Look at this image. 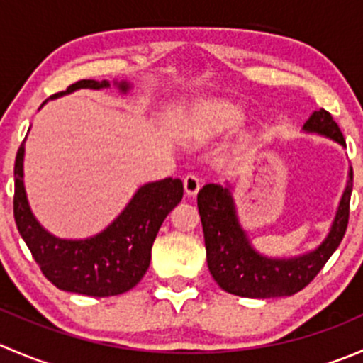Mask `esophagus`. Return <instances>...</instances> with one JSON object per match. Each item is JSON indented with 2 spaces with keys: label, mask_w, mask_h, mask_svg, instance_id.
Listing matches in <instances>:
<instances>
[{
  "label": "esophagus",
  "mask_w": 363,
  "mask_h": 363,
  "mask_svg": "<svg viewBox=\"0 0 363 363\" xmlns=\"http://www.w3.org/2000/svg\"><path fill=\"white\" fill-rule=\"evenodd\" d=\"M200 189V179L195 174H188L184 177V191L188 196H195Z\"/></svg>",
  "instance_id": "34e87169"
}]
</instances>
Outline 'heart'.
Wrapping results in <instances>:
<instances>
[{
  "instance_id": "heart-1",
  "label": "heart",
  "mask_w": 363,
  "mask_h": 363,
  "mask_svg": "<svg viewBox=\"0 0 363 363\" xmlns=\"http://www.w3.org/2000/svg\"><path fill=\"white\" fill-rule=\"evenodd\" d=\"M246 121V111L226 100H208L193 116V131L200 140H212L235 131Z\"/></svg>"
}]
</instances>
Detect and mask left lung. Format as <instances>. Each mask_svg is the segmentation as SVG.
Segmentation results:
<instances>
[{
    "label": "left lung",
    "mask_w": 363,
    "mask_h": 363,
    "mask_svg": "<svg viewBox=\"0 0 363 363\" xmlns=\"http://www.w3.org/2000/svg\"><path fill=\"white\" fill-rule=\"evenodd\" d=\"M306 133L321 135L346 147L337 123L323 108L314 111L303 124ZM353 168L339 200L337 212L327 237L314 250L295 256H267L252 246L237 216L232 186L205 184L199 191L200 219L203 226L208 272L219 288L246 298H277L303 290L318 276L339 247L347 228Z\"/></svg>",
    "instance_id": "obj_1"
}]
</instances>
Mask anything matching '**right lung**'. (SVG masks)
Instances as JSON below:
<instances>
[{"mask_svg":"<svg viewBox=\"0 0 363 363\" xmlns=\"http://www.w3.org/2000/svg\"><path fill=\"white\" fill-rule=\"evenodd\" d=\"M111 86L121 94H128L133 87L126 80H113L112 84L108 80H79L49 100L79 89L100 91ZM49 100L43 101L42 107ZM24 144L26 138L17 151L13 168V218L43 276L60 290L89 296L121 295L137 286L149 269L152 242L161 223L182 200L181 179L167 177L142 184L119 216L96 235L60 239L40 225L29 207L24 188Z\"/></svg>","mask_w":363,"mask_h":363,"instance_id":"right-lung-1","label":"right lung"}]
</instances>
